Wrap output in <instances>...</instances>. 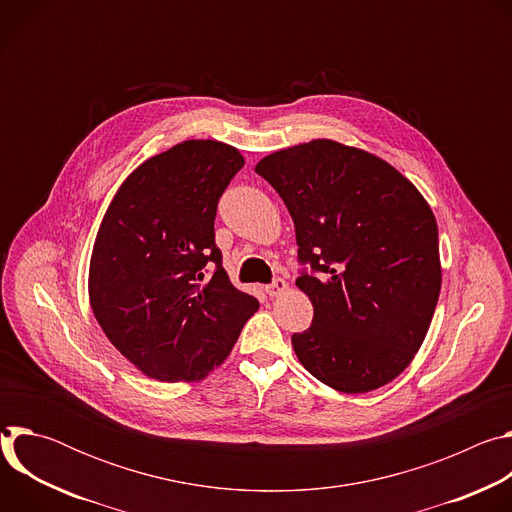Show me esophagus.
I'll return each instance as SVG.
<instances>
[{"instance_id": "esophagus-1", "label": "esophagus", "mask_w": 512, "mask_h": 512, "mask_svg": "<svg viewBox=\"0 0 512 512\" xmlns=\"http://www.w3.org/2000/svg\"><path fill=\"white\" fill-rule=\"evenodd\" d=\"M285 289H287V281H285L283 277H275V279H273L269 285H265L267 296H271V298H277V296H281Z\"/></svg>"}]
</instances>
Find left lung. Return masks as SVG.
<instances>
[{
	"label": "left lung",
	"mask_w": 512,
	"mask_h": 512,
	"mask_svg": "<svg viewBox=\"0 0 512 512\" xmlns=\"http://www.w3.org/2000/svg\"><path fill=\"white\" fill-rule=\"evenodd\" d=\"M255 172L296 227V285L314 306L291 336L310 375L342 393L399 377L419 350L442 287L435 216L381 158L314 139L263 158Z\"/></svg>",
	"instance_id": "left-lung-1"
}]
</instances>
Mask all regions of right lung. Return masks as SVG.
<instances>
[{
  "label": "right lung",
  "mask_w": 512,
  "mask_h": 512,
  "mask_svg": "<svg viewBox=\"0 0 512 512\" xmlns=\"http://www.w3.org/2000/svg\"><path fill=\"white\" fill-rule=\"evenodd\" d=\"M243 166L227 143L182 141L135 168L103 216L91 308L111 344L152 379H204L259 308L231 283L214 243L218 200ZM206 266L215 267L208 282Z\"/></svg>",
  "instance_id": "right-lung-1"
}]
</instances>
